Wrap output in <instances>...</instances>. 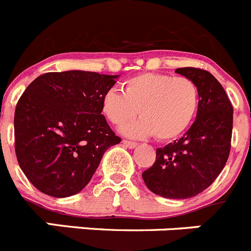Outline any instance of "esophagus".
Instances as JSON below:
<instances>
[{"instance_id": "obj_1", "label": "esophagus", "mask_w": 251, "mask_h": 251, "mask_svg": "<svg viewBox=\"0 0 251 251\" xmlns=\"http://www.w3.org/2000/svg\"><path fill=\"white\" fill-rule=\"evenodd\" d=\"M123 144L125 145V146H127L128 149H135V147L137 146V142H133V141H128V140H123Z\"/></svg>"}]
</instances>
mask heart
<instances>
[{"mask_svg": "<svg viewBox=\"0 0 251 251\" xmlns=\"http://www.w3.org/2000/svg\"><path fill=\"white\" fill-rule=\"evenodd\" d=\"M200 107V89L192 79L161 73H142L127 79L123 91L109 89L101 111L114 125H123L141 115L140 120L123 126L131 137L156 135L161 141L177 139L192 125Z\"/></svg>", "mask_w": 251, "mask_h": 251, "instance_id": "obj_1", "label": "heart"}]
</instances>
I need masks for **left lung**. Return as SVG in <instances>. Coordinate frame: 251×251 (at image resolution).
I'll return each instance as SVG.
<instances>
[{"mask_svg": "<svg viewBox=\"0 0 251 251\" xmlns=\"http://www.w3.org/2000/svg\"><path fill=\"white\" fill-rule=\"evenodd\" d=\"M200 89L196 121L183 137L156 150V161L142 178L154 194L184 200L200 194L226 166L233 132V106L221 83L201 68L176 69Z\"/></svg>", "mask_w": 251, "mask_h": 251, "instance_id": "left-lung-1", "label": "left lung"}]
</instances>
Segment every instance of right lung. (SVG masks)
<instances>
[{"instance_id": "obj_1", "label": "right lung", "mask_w": 251, "mask_h": 251, "mask_svg": "<svg viewBox=\"0 0 251 251\" xmlns=\"http://www.w3.org/2000/svg\"><path fill=\"white\" fill-rule=\"evenodd\" d=\"M118 75L69 70L34 79L15 111V151L29 182L57 198L80 192L121 139L101 115Z\"/></svg>"}]
</instances>
